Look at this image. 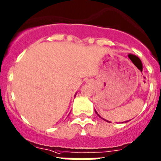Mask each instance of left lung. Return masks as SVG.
Masks as SVG:
<instances>
[{
    "instance_id": "1",
    "label": "left lung",
    "mask_w": 161,
    "mask_h": 161,
    "mask_svg": "<svg viewBox=\"0 0 161 161\" xmlns=\"http://www.w3.org/2000/svg\"><path fill=\"white\" fill-rule=\"evenodd\" d=\"M94 111H95V113H96V114H97V115H98V116H100V118H101V116H100V115H99V114L97 113V111H96V110H94ZM103 119H104V118H103ZM104 120H105V121H108V122H110V121H107V120H105V119H104ZM127 121H124V122H127Z\"/></svg>"
}]
</instances>
